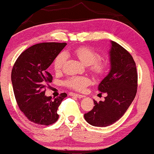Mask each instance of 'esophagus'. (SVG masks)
I'll list each match as a JSON object with an SVG mask.
<instances>
[{
	"mask_svg": "<svg viewBox=\"0 0 154 154\" xmlns=\"http://www.w3.org/2000/svg\"><path fill=\"white\" fill-rule=\"evenodd\" d=\"M69 95L71 96H75L76 98H82L83 97H85L83 95H80V94H77V93H70Z\"/></svg>",
	"mask_w": 154,
	"mask_h": 154,
	"instance_id": "esophagus-1",
	"label": "esophagus"
}]
</instances>
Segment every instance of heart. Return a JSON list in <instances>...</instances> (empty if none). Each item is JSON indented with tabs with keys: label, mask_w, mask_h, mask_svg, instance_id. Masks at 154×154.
<instances>
[{
	"label": "heart",
	"mask_w": 154,
	"mask_h": 154,
	"mask_svg": "<svg viewBox=\"0 0 154 154\" xmlns=\"http://www.w3.org/2000/svg\"><path fill=\"white\" fill-rule=\"evenodd\" d=\"M72 54L81 62L87 65L89 71L95 76L103 75L107 71L108 63L106 60L100 57V54L89 47H79L72 51ZM68 53H61L54 61V69L56 72L63 69ZM66 87L77 91H82L91 84V79L86 76H72L64 81Z\"/></svg>",
	"instance_id": "obj_1"
}]
</instances>
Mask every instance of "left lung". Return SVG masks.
Listing matches in <instances>:
<instances>
[{"label": "left lung", "mask_w": 154, "mask_h": 154, "mask_svg": "<svg viewBox=\"0 0 154 154\" xmlns=\"http://www.w3.org/2000/svg\"><path fill=\"white\" fill-rule=\"evenodd\" d=\"M111 43L110 72L98 85L99 91L107 96L103 101L93 100V109L84 114L85 119L95 127H106L119 120L137 93V72L133 58L116 42Z\"/></svg>", "instance_id": "left-lung-1"}]
</instances>
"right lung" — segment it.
I'll use <instances>...</instances> for the list:
<instances>
[{"label":"right lung","mask_w":154,"mask_h":154,"mask_svg":"<svg viewBox=\"0 0 154 154\" xmlns=\"http://www.w3.org/2000/svg\"><path fill=\"white\" fill-rule=\"evenodd\" d=\"M66 45V43L36 44L22 52L14 64L11 82L16 100L32 122L48 126L59 119L58 108L67 94L61 93L52 99L45 93L46 85L53 79L48 68Z\"/></svg>","instance_id":"1"}]
</instances>
